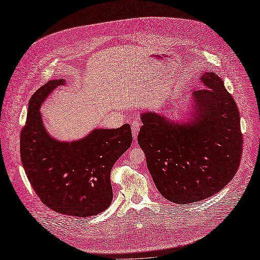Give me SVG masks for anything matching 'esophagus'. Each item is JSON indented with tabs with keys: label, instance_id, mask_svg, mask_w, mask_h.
Returning a JSON list of instances; mask_svg holds the SVG:
<instances>
[{
	"label": "esophagus",
	"instance_id": "esophagus-1",
	"mask_svg": "<svg viewBox=\"0 0 260 260\" xmlns=\"http://www.w3.org/2000/svg\"><path fill=\"white\" fill-rule=\"evenodd\" d=\"M140 128H141L140 121L137 120V119L132 120V122H131V129H132L133 139H135V140H137V138H138V133H139V131H140Z\"/></svg>",
	"mask_w": 260,
	"mask_h": 260
}]
</instances>
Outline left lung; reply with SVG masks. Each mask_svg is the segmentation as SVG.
I'll list each match as a JSON object with an SVG mask.
<instances>
[{"instance_id": "left-lung-1", "label": "left lung", "mask_w": 260, "mask_h": 260, "mask_svg": "<svg viewBox=\"0 0 260 260\" xmlns=\"http://www.w3.org/2000/svg\"><path fill=\"white\" fill-rule=\"evenodd\" d=\"M206 89L193 93L199 116L170 122L155 113L141 117L138 143L165 199L177 204L200 202L223 188L239 169L243 137L240 113L214 73L202 75Z\"/></svg>"}]
</instances>
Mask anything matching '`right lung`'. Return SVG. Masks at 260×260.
<instances>
[{"mask_svg":"<svg viewBox=\"0 0 260 260\" xmlns=\"http://www.w3.org/2000/svg\"><path fill=\"white\" fill-rule=\"evenodd\" d=\"M65 80H52L29 101L20 132V158L31 186L45 206L75 217L99 215L111 205V171L132 143L128 123L118 129H95L77 142L62 143L45 131L39 107Z\"/></svg>","mask_w":260,"mask_h":260,"instance_id":"right-lung-1","label":"right lung"}]
</instances>
